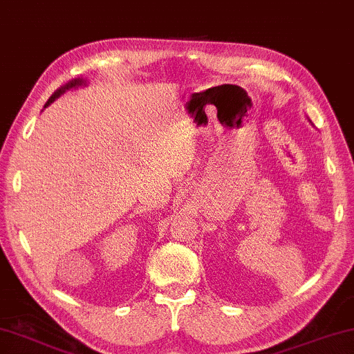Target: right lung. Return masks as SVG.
Segmentation results:
<instances>
[{"label":"right lung","mask_w":354,"mask_h":354,"mask_svg":"<svg viewBox=\"0 0 354 354\" xmlns=\"http://www.w3.org/2000/svg\"><path fill=\"white\" fill-rule=\"evenodd\" d=\"M82 82H84V81H82V79H75V81L68 82L65 87H60V88H59V91H55L54 93H52V97H50L49 100H47L46 106H49V104H50L52 102H54V100H55V98H59V97H60V95H62L63 92H65V91H68V88H73V87H77V86H81V84H82ZM46 106H44V108H46Z\"/></svg>","instance_id":"right-lung-1"}]
</instances>
